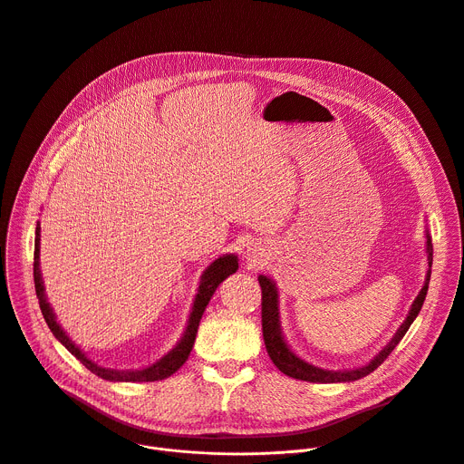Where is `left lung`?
<instances>
[{
    "instance_id": "8db88e82",
    "label": "left lung",
    "mask_w": 464,
    "mask_h": 464,
    "mask_svg": "<svg viewBox=\"0 0 464 464\" xmlns=\"http://www.w3.org/2000/svg\"><path fill=\"white\" fill-rule=\"evenodd\" d=\"M426 253H428V266L431 268L433 244H431L430 233H426ZM430 277H431V270H428L426 283H424L420 294L417 295V299L413 301L411 310H410L408 317L404 319V323L401 324V328L396 330L394 336L391 338V342L367 365H362V367L351 369V371H326V369H319V367L301 360L288 347V343L283 338L281 321H279V294H277V286L266 276H258V285H260V290H262V336H264V345H266V351H268L272 362L286 376H292V378H297V380H304V382H315V383H336V382H354V380H360V378L371 374L378 365H382L385 362V358L392 353V349L399 345L401 340L406 336L408 328L411 326V323L415 321V317L419 315V312H420V308L424 304V299H426V294H428Z\"/></svg>"
}]
</instances>
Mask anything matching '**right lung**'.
<instances>
[{
	"label": "right lung",
	"mask_w": 464,
	"mask_h": 464,
	"mask_svg": "<svg viewBox=\"0 0 464 464\" xmlns=\"http://www.w3.org/2000/svg\"><path fill=\"white\" fill-rule=\"evenodd\" d=\"M238 270V258L237 255H222L220 258H217L211 266H208V270L202 274L200 279V286H198V294L194 297V304H192V312L188 315V323L185 333L181 336V340L178 342V345L165 354L160 362L152 363L150 367L140 369V371H117V369H106L97 365L95 362H92L72 340L70 336L63 333L62 326L56 323V317L53 314V308L47 303L45 292H44V283H42V274H40V224L36 226V238H34V288H36V297L40 303V310L42 315L47 323V326L51 328V333L54 334V338L68 349L86 369H90L93 374L110 380V382H156V380H165L170 374H174L188 358L194 340H196V333L198 326H200V319L206 312V306L209 304L215 290L218 288V285L227 279L231 274H235Z\"/></svg>",
	"instance_id": "add662e5"
}]
</instances>
